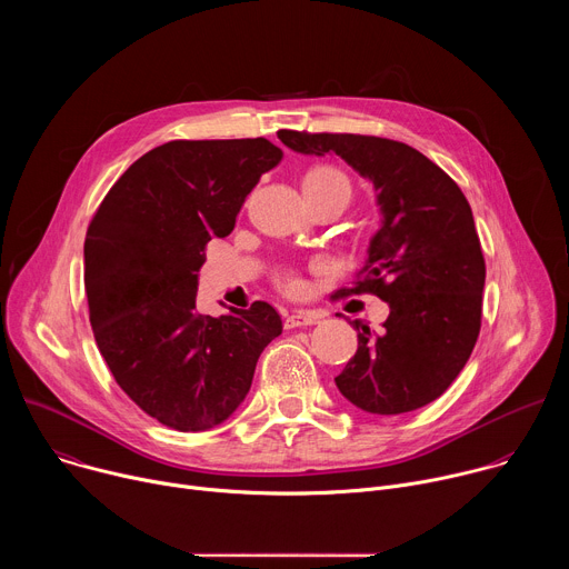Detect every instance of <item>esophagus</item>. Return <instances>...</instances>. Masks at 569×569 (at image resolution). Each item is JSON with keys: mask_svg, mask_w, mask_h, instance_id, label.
Wrapping results in <instances>:
<instances>
[{"mask_svg": "<svg viewBox=\"0 0 569 569\" xmlns=\"http://www.w3.org/2000/svg\"><path fill=\"white\" fill-rule=\"evenodd\" d=\"M319 321V315L312 310H297L286 317V329H299V327H312Z\"/></svg>", "mask_w": 569, "mask_h": 569, "instance_id": "1", "label": "esophagus"}]
</instances>
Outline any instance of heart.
<instances>
[{
  "instance_id": "1",
  "label": "heart",
  "mask_w": 569,
  "mask_h": 569,
  "mask_svg": "<svg viewBox=\"0 0 569 569\" xmlns=\"http://www.w3.org/2000/svg\"><path fill=\"white\" fill-rule=\"evenodd\" d=\"M301 189H317V191H321V189H340V191L351 196V184H349L347 176L342 171L333 169V167H312L310 171H306V176L301 180ZM281 283H283V288L288 292H299L301 290L299 279H295L290 274L283 277Z\"/></svg>"
}]
</instances>
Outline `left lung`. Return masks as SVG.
I'll use <instances>...</instances> for the list:
<instances>
[{
	"label": "left lung",
	"mask_w": 569,
	"mask_h": 569,
	"mask_svg": "<svg viewBox=\"0 0 569 569\" xmlns=\"http://www.w3.org/2000/svg\"><path fill=\"white\" fill-rule=\"evenodd\" d=\"M301 154H340L373 184L380 227L347 292L389 306L380 331L360 319L358 351L336 378L356 408L378 417L415 412L439 398L468 362L481 327L486 279L470 204L417 148L365 134L281 130Z\"/></svg>",
	"instance_id": "8db88e82"
}]
</instances>
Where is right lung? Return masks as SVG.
Wrapping results in <instances>:
<instances>
[{"label": "right lung", "instance_id": "add662e5", "mask_svg": "<svg viewBox=\"0 0 569 569\" xmlns=\"http://www.w3.org/2000/svg\"><path fill=\"white\" fill-rule=\"evenodd\" d=\"M283 159L268 139L169 141L117 180L86 238L90 321L119 387L180 432L224 423L283 323L268 301L220 317L196 308L202 252Z\"/></svg>", "mask_w": 569, "mask_h": 569}]
</instances>
